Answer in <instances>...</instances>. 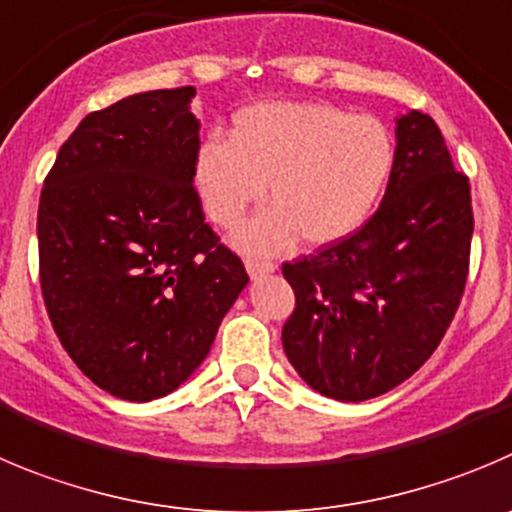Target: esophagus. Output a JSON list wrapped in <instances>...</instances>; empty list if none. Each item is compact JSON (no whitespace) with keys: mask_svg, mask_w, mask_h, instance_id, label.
<instances>
[{"mask_svg":"<svg viewBox=\"0 0 512 512\" xmlns=\"http://www.w3.org/2000/svg\"><path fill=\"white\" fill-rule=\"evenodd\" d=\"M245 267H247V275H250L252 280H260L265 278V275H270V272L278 270L275 262H267V260H247Z\"/></svg>","mask_w":512,"mask_h":512,"instance_id":"obj_1","label":"esophagus"}]
</instances>
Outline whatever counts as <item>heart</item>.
Wrapping results in <instances>:
<instances>
[{
  "instance_id": "obj_1",
  "label": "heart",
  "mask_w": 512,
  "mask_h": 512,
  "mask_svg": "<svg viewBox=\"0 0 512 512\" xmlns=\"http://www.w3.org/2000/svg\"><path fill=\"white\" fill-rule=\"evenodd\" d=\"M394 164L379 118L348 116L326 103L270 100L242 108L227 138H207L194 156L204 214L234 227L260 202L272 207L234 232L242 252L275 255L300 234L313 247L346 240L374 209Z\"/></svg>"
}]
</instances>
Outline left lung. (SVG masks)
I'll list each match as a JSON object with an SVG mask.
<instances>
[{
    "mask_svg": "<svg viewBox=\"0 0 512 512\" xmlns=\"http://www.w3.org/2000/svg\"><path fill=\"white\" fill-rule=\"evenodd\" d=\"M472 199L442 131L396 118L389 184L374 217L318 255L285 262L295 310L283 348L300 379L336 401L407 381L455 318L470 265Z\"/></svg>",
    "mask_w": 512,
    "mask_h": 512,
    "instance_id": "left-lung-1",
    "label": "left lung"
}]
</instances>
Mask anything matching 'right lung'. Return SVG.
Returning <instances> with one entry per match:
<instances>
[{
    "mask_svg": "<svg viewBox=\"0 0 512 512\" xmlns=\"http://www.w3.org/2000/svg\"><path fill=\"white\" fill-rule=\"evenodd\" d=\"M194 95L148 90L85 116L40 197L52 328L95 386L126 401L179 389L250 283L194 191Z\"/></svg>",
    "mask_w": 512,
    "mask_h": 512,
    "instance_id": "right-lung-1",
    "label": "right lung"
}]
</instances>
